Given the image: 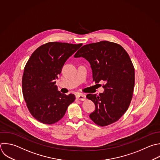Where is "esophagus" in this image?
Returning <instances> with one entry per match:
<instances>
[{
    "mask_svg": "<svg viewBox=\"0 0 160 160\" xmlns=\"http://www.w3.org/2000/svg\"><path fill=\"white\" fill-rule=\"evenodd\" d=\"M76 98L80 101H84L86 99V96L83 94H78L76 95Z\"/></svg>",
    "mask_w": 160,
    "mask_h": 160,
    "instance_id": "esophagus-1",
    "label": "esophagus"
}]
</instances>
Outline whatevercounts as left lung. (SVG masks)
Wrapping results in <instances>:
<instances>
[{
	"label": "left lung",
	"mask_w": 160,
	"mask_h": 160,
	"mask_svg": "<svg viewBox=\"0 0 160 160\" xmlns=\"http://www.w3.org/2000/svg\"><path fill=\"white\" fill-rule=\"evenodd\" d=\"M74 57L89 61L93 81L105 82L103 93L86 96L96 106L91 119L100 126L118 121L129 106L134 86V68L127 52L118 44L104 41L83 46Z\"/></svg>",
	"instance_id": "obj_1"
}]
</instances>
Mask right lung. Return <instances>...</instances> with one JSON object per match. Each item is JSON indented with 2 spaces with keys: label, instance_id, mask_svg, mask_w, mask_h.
Instances as JSON below:
<instances>
[{
  "label": "right lung",
  "instance_id": "right-lung-1",
  "mask_svg": "<svg viewBox=\"0 0 160 160\" xmlns=\"http://www.w3.org/2000/svg\"><path fill=\"white\" fill-rule=\"evenodd\" d=\"M82 44L50 42L39 47L24 68L22 94L32 116L46 124L59 121L64 116L75 95L58 91L56 79L67 61Z\"/></svg>",
  "mask_w": 160,
  "mask_h": 160
}]
</instances>
